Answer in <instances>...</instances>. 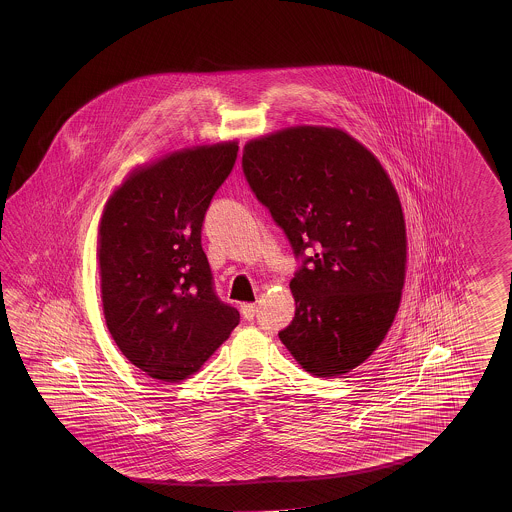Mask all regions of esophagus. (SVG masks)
<instances>
[{"label": "esophagus", "instance_id": "esophagus-1", "mask_svg": "<svg viewBox=\"0 0 512 512\" xmlns=\"http://www.w3.org/2000/svg\"><path fill=\"white\" fill-rule=\"evenodd\" d=\"M256 311H258L256 304H241V315H243L245 320H252L254 315H256Z\"/></svg>", "mask_w": 512, "mask_h": 512}]
</instances>
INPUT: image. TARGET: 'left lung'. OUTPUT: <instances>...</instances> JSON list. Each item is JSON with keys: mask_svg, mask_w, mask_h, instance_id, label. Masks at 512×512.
Listing matches in <instances>:
<instances>
[{"mask_svg": "<svg viewBox=\"0 0 512 512\" xmlns=\"http://www.w3.org/2000/svg\"><path fill=\"white\" fill-rule=\"evenodd\" d=\"M243 172L296 256L293 322L278 333L316 377L355 370L381 346L406 278L401 199L379 159L348 131L291 126L245 144Z\"/></svg>", "mask_w": 512, "mask_h": 512, "instance_id": "1", "label": "left lung"}]
</instances>
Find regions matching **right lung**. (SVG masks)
I'll list each match as a JSON object with an SVG mask.
<instances>
[{
  "mask_svg": "<svg viewBox=\"0 0 512 512\" xmlns=\"http://www.w3.org/2000/svg\"><path fill=\"white\" fill-rule=\"evenodd\" d=\"M238 142L203 144L139 164L108 197L98 223L102 309L133 366L164 382L201 370L240 324L212 287L201 227L229 177Z\"/></svg>",
  "mask_w": 512,
  "mask_h": 512,
  "instance_id": "1",
  "label": "right lung"
}]
</instances>
